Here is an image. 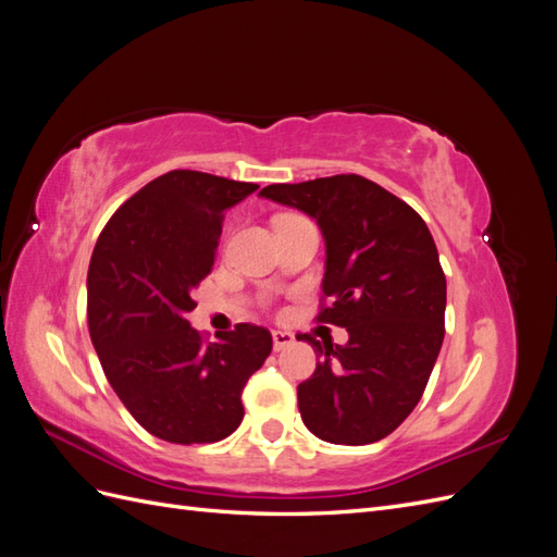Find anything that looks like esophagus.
Wrapping results in <instances>:
<instances>
[{
  "label": "esophagus",
  "mask_w": 557,
  "mask_h": 557,
  "mask_svg": "<svg viewBox=\"0 0 557 557\" xmlns=\"http://www.w3.org/2000/svg\"><path fill=\"white\" fill-rule=\"evenodd\" d=\"M272 339H274V350H283V348H288L290 344H295V334L285 332V330H274Z\"/></svg>",
  "instance_id": "obj_1"
}]
</instances>
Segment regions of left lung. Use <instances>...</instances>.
Listing matches in <instances>:
<instances>
[{
  "mask_svg": "<svg viewBox=\"0 0 557 557\" xmlns=\"http://www.w3.org/2000/svg\"><path fill=\"white\" fill-rule=\"evenodd\" d=\"M260 197L305 211L325 239L320 323L344 346L315 342V372L297 385L305 425L330 444H374L423 397L444 342L446 276L432 234L407 201L358 174L276 183Z\"/></svg>",
  "mask_w": 557,
  "mask_h": 557,
  "instance_id": "1",
  "label": "left lung"
}]
</instances>
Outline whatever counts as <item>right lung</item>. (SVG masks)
Returning a JSON list of instances; mask_svg holds the SVG:
<instances>
[{
  "label": "right lung",
  "mask_w": 557,
  "mask_h": 557,
  "mask_svg": "<svg viewBox=\"0 0 557 557\" xmlns=\"http://www.w3.org/2000/svg\"><path fill=\"white\" fill-rule=\"evenodd\" d=\"M260 185L176 170L132 195L99 234L88 327L104 374L137 423L170 444H213L242 425V393L272 352L239 323L207 344L188 323L211 274L223 215Z\"/></svg>",
  "instance_id": "obj_1"
}]
</instances>
